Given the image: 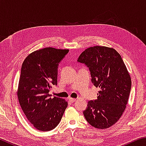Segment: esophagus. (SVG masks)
Here are the masks:
<instances>
[{
	"mask_svg": "<svg viewBox=\"0 0 146 146\" xmlns=\"http://www.w3.org/2000/svg\"><path fill=\"white\" fill-rule=\"evenodd\" d=\"M69 100H70V101L71 102H75L76 101V98H70V99H69Z\"/></svg>",
	"mask_w": 146,
	"mask_h": 146,
	"instance_id": "esophagus-1",
	"label": "esophagus"
}]
</instances>
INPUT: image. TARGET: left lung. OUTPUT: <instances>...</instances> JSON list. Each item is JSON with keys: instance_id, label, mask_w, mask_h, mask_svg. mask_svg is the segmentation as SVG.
<instances>
[{"instance_id": "left-lung-1", "label": "left lung", "mask_w": 146, "mask_h": 146, "mask_svg": "<svg viewBox=\"0 0 146 146\" xmlns=\"http://www.w3.org/2000/svg\"><path fill=\"white\" fill-rule=\"evenodd\" d=\"M78 62L88 66L91 82L100 88L97 98L89 101L84 115L94 127H110L120 119L129 98L131 79L126 66L115 49L106 46L87 48Z\"/></svg>"}]
</instances>
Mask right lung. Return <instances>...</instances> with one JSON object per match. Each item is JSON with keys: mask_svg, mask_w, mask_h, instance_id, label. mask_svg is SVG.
Masks as SVG:
<instances>
[{"mask_svg": "<svg viewBox=\"0 0 146 146\" xmlns=\"http://www.w3.org/2000/svg\"><path fill=\"white\" fill-rule=\"evenodd\" d=\"M68 52L48 47L33 51L23 62L17 97L26 118L39 131L55 129L68 106L63 98H51L49 91L57 84L58 63Z\"/></svg>", "mask_w": 146, "mask_h": 146, "instance_id": "1", "label": "right lung"}]
</instances>
